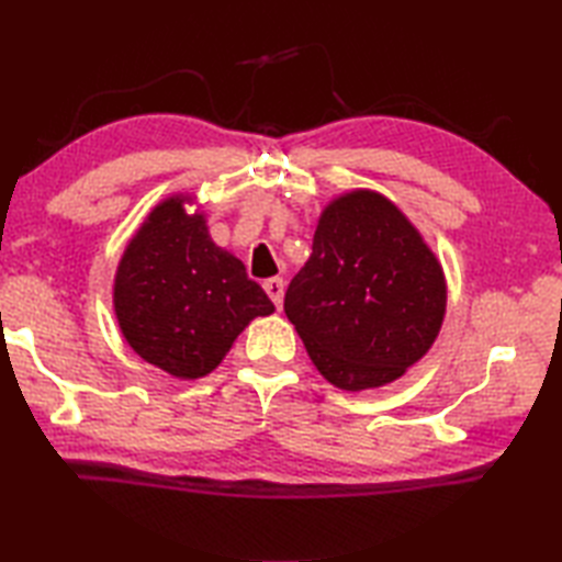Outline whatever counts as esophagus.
I'll return each instance as SVG.
<instances>
[{
  "mask_svg": "<svg viewBox=\"0 0 562 562\" xmlns=\"http://www.w3.org/2000/svg\"><path fill=\"white\" fill-rule=\"evenodd\" d=\"M262 288H266L268 296L272 300V304L282 308V300H284V280L282 278H270L262 282Z\"/></svg>",
  "mask_w": 562,
  "mask_h": 562,
  "instance_id": "34e87169",
  "label": "esophagus"
}]
</instances>
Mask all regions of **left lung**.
I'll list each match as a JSON object with an SVG mask.
<instances>
[{
  "label": "left lung",
  "mask_w": 562,
  "mask_h": 562,
  "mask_svg": "<svg viewBox=\"0 0 562 562\" xmlns=\"http://www.w3.org/2000/svg\"><path fill=\"white\" fill-rule=\"evenodd\" d=\"M447 308L441 266L415 226L372 190L333 200L284 314L330 384L384 386L432 348Z\"/></svg>",
  "instance_id": "obj_1"
}]
</instances>
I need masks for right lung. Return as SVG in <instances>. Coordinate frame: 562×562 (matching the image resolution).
<instances>
[{
  "instance_id": "add662e5",
  "label": "right lung",
  "mask_w": 562,
  "mask_h": 562,
  "mask_svg": "<svg viewBox=\"0 0 562 562\" xmlns=\"http://www.w3.org/2000/svg\"><path fill=\"white\" fill-rule=\"evenodd\" d=\"M176 195L154 207L115 274V316L142 360L178 379L210 374L250 318L274 312L244 262Z\"/></svg>"
}]
</instances>
